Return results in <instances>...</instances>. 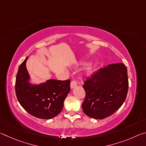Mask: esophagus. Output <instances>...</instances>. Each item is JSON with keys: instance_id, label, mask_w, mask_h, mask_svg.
I'll list each match as a JSON object with an SVG mask.
<instances>
[{"instance_id": "34e87169", "label": "esophagus", "mask_w": 146, "mask_h": 146, "mask_svg": "<svg viewBox=\"0 0 146 146\" xmlns=\"http://www.w3.org/2000/svg\"><path fill=\"white\" fill-rule=\"evenodd\" d=\"M76 86H77V82L75 80H73L72 82H71V84H70V88L71 89H73L74 88L76 87Z\"/></svg>"}]
</instances>
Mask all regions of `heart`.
Returning <instances> with one entry per match:
<instances>
[{"instance_id": "1", "label": "heart", "mask_w": 146, "mask_h": 146, "mask_svg": "<svg viewBox=\"0 0 146 146\" xmlns=\"http://www.w3.org/2000/svg\"><path fill=\"white\" fill-rule=\"evenodd\" d=\"M82 65H85V63H82ZM94 73V69L91 66H88L86 70V73L88 76H90Z\"/></svg>"}]
</instances>
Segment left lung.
I'll return each mask as SVG.
<instances>
[{
    "label": "left lung",
    "mask_w": 146,
    "mask_h": 146,
    "mask_svg": "<svg viewBox=\"0 0 146 146\" xmlns=\"http://www.w3.org/2000/svg\"><path fill=\"white\" fill-rule=\"evenodd\" d=\"M127 68L122 63L100 68L85 82L86 98L82 104L85 114L94 119H103L118 110L126 98Z\"/></svg>",
    "instance_id": "obj_1"
}]
</instances>
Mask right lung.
Segmentation results:
<instances>
[{
    "label": "right lung",
    "mask_w": 146,
    "mask_h": 146,
    "mask_svg": "<svg viewBox=\"0 0 146 146\" xmlns=\"http://www.w3.org/2000/svg\"><path fill=\"white\" fill-rule=\"evenodd\" d=\"M28 57L20 65L15 81V93L24 110L33 117L51 119L61 112L70 91V80L49 79L42 83L32 82L27 70Z\"/></svg>",
    "instance_id": "obj_1"
}]
</instances>
